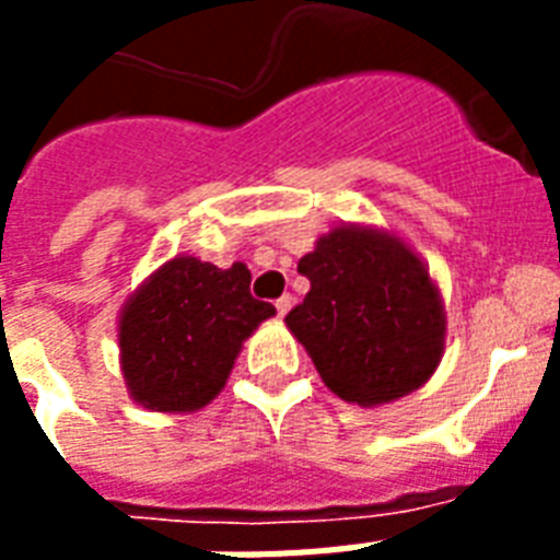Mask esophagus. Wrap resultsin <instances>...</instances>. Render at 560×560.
Listing matches in <instances>:
<instances>
[{"label":"esophagus","mask_w":560,"mask_h":560,"mask_svg":"<svg viewBox=\"0 0 560 560\" xmlns=\"http://www.w3.org/2000/svg\"><path fill=\"white\" fill-rule=\"evenodd\" d=\"M290 307H293V296H290V293H284V296L276 299V311H279V316L288 314Z\"/></svg>","instance_id":"obj_1"}]
</instances>
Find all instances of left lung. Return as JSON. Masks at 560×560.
I'll list each match as a JSON object with an SVG mask.
<instances>
[{
	"mask_svg": "<svg viewBox=\"0 0 560 560\" xmlns=\"http://www.w3.org/2000/svg\"><path fill=\"white\" fill-rule=\"evenodd\" d=\"M311 290L284 316L337 398L381 407L424 386L442 363V293L427 264L386 229L342 223L302 255Z\"/></svg>",
	"mask_w": 560,
	"mask_h": 560,
	"instance_id": "8db88e82",
	"label": "left lung"
}]
</instances>
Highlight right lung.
Listing matches in <instances>:
<instances>
[{"label": "right lung", "mask_w": 560, "mask_h": 560, "mask_svg": "<svg viewBox=\"0 0 560 560\" xmlns=\"http://www.w3.org/2000/svg\"><path fill=\"white\" fill-rule=\"evenodd\" d=\"M249 270L174 255L136 288L118 316L127 392L151 412H197L226 386L249 334L276 314L253 299Z\"/></svg>", "instance_id": "add662e5"}]
</instances>
